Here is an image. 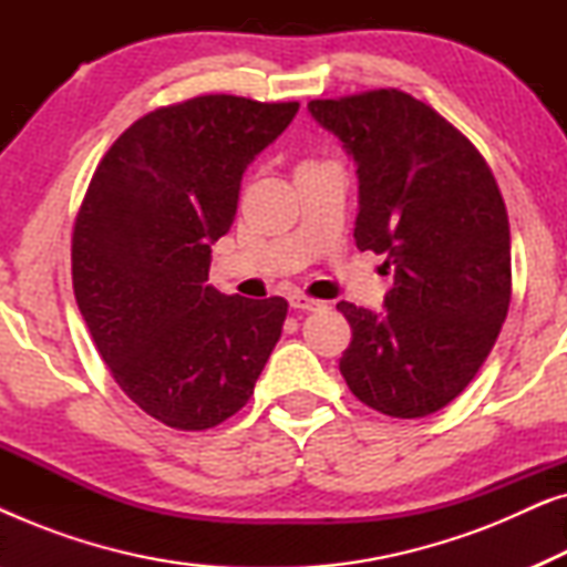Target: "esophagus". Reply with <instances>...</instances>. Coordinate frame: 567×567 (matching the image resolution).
<instances>
[{
	"label": "esophagus",
	"mask_w": 567,
	"mask_h": 567,
	"mask_svg": "<svg viewBox=\"0 0 567 567\" xmlns=\"http://www.w3.org/2000/svg\"><path fill=\"white\" fill-rule=\"evenodd\" d=\"M289 305H291V309H299V312H315V309L322 307V301L305 297V293H291Z\"/></svg>",
	"instance_id": "34e87169"
}]
</instances>
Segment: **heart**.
Masks as SVG:
<instances>
[{
    "instance_id": "obj_1",
    "label": "heart",
    "mask_w": 567,
    "mask_h": 567,
    "mask_svg": "<svg viewBox=\"0 0 567 567\" xmlns=\"http://www.w3.org/2000/svg\"><path fill=\"white\" fill-rule=\"evenodd\" d=\"M307 162H309V159H307Z\"/></svg>"
}]
</instances>
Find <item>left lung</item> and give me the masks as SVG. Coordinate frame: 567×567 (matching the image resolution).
Instances as JSON below:
<instances>
[{
  "label": "left lung",
  "mask_w": 567,
  "mask_h": 567,
  "mask_svg": "<svg viewBox=\"0 0 567 567\" xmlns=\"http://www.w3.org/2000/svg\"><path fill=\"white\" fill-rule=\"evenodd\" d=\"M309 113L359 165L355 247L386 255V312L351 301L340 374L363 405L423 417L460 398L511 305V231L477 146L402 90L312 100Z\"/></svg>",
  "instance_id": "8db88e82"
}]
</instances>
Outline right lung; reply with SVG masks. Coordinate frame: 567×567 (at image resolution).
<instances>
[{
	"instance_id": "obj_1",
	"label": "right lung",
	"mask_w": 567,
	"mask_h": 567,
	"mask_svg": "<svg viewBox=\"0 0 567 567\" xmlns=\"http://www.w3.org/2000/svg\"><path fill=\"white\" fill-rule=\"evenodd\" d=\"M297 111L237 95L162 105L115 138L76 212V305L115 384L169 429L243 410L281 338V297H224L206 281L245 167Z\"/></svg>"
}]
</instances>
